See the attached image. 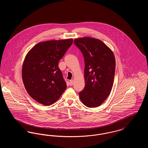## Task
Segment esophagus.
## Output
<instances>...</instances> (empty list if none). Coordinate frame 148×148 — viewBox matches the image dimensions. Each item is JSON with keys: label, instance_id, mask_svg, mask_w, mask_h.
Listing matches in <instances>:
<instances>
[{"label": "esophagus", "instance_id": "esophagus-1", "mask_svg": "<svg viewBox=\"0 0 148 148\" xmlns=\"http://www.w3.org/2000/svg\"><path fill=\"white\" fill-rule=\"evenodd\" d=\"M74 84V80H70V85L72 86Z\"/></svg>", "mask_w": 148, "mask_h": 148}]
</instances>
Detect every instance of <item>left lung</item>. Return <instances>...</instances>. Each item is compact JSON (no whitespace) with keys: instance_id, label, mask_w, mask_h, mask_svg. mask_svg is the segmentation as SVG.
Instances as JSON below:
<instances>
[{"instance_id":"8db88e82","label":"left lung","mask_w":148,"mask_h":148,"mask_svg":"<svg viewBox=\"0 0 148 148\" xmlns=\"http://www.w3.org/2000/svg\"><path fill=\"white\" fill-rule=\"evenodd\" d=\"M75 45L84 58L85 85L79 92L82 102L89 108L101 105L112 89L115 71L113 51L99 39H75Z\"/></svg>"}]
</instances>
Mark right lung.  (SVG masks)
Returning <instances> with one entry per match:
<instances>
[{
  "label": "right lung",
  "mask_w": 148,
  "mask_h": 148,
  "mask_svg": "<svg viewBox=\"0 0 148 148\" xmlns=\"http://www.w3.org/2000/svg\"><path fill=\"white\" fill-rule=\"evenodd\" d=\"M73 43V39L38 43L25 58L22 79L29 95L45 106L54 104L66 88L59 61Z\"/></svg>",
  "instance_id": "obj_1"
}]
</instances>
